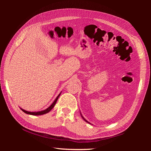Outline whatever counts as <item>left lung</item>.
<instances>
[{
	"instance_id": "8db88e82",
	"label": "left lung",
	"mask_w": 151,
	"mask_h": 151,
	"mask_svg": "<svg viewBox=\"0 0 151 151\" xmlns=\"http://www.w3.org/2000/svg\"><path fill=\"white\" fill-rule=\"evenodd\" d=\"M81 117H83V119H84V121H86V122H88V123H89V124H90V123H89V122H88V121H86V119H84V117H83V116H82V115H81Z\"/></svg>"
}]
</instances>
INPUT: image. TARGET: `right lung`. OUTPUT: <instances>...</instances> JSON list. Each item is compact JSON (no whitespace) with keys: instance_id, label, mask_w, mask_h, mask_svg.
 <instances>
[{"instance_id":"obj_1","label":"right lung","mask_w":151,"mask_h":151,"mask_svg":"<svg viewBox=\"0 0 151 151\" xmlns=\"http://www.w3.org/2000/svg\"><path fill=\"white\" fill-rule=\"evenodd\" d=\"M60 93H60L59 94V96L56 97V99H55V100L53 101V103H52V104L51 105V106H49L48 108H47V109H45V110H43V111H38V112H30V111H26V110H24V109H22V108H21V109L22 111H23L24 113H26V114H27L34 115V116L42 115V114H44L47 113L48 112H50V111H51V110L54 108V105H55V104H56L57 100H58V99L59 97L60 96Z\"/></svg>"}]
</instances>
